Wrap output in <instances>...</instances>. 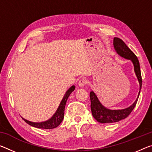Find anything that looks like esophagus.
Masks as SVG:
<instances>
[{"label":"esophagus","instance_id":"esophagus-1","mask_svg":"<svg viewBox=\"0 0 152 152\" xmlns=\"http://www.w3.org/2000/svg\"><path fill=\"white\" fill-rule=\"evenodd\" d=\"M86 83H87V81H86V80L85 78H81L80 80H79V82H78V86H82V87H83V86H85V85L86 84Z\"/></svg>","mask_w":152,"mask_h":152}]
</instances>
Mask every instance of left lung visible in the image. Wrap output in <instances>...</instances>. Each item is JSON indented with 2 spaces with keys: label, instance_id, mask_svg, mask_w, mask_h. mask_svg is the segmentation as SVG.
<instances>
[{
  "label": "left lung",
  "instance_id": "left-lung-1",
  "mask_svg": "<svg viewBox=\"0 0 152 152\" xmlns=\"http://www.w3.org/2000/svg\"><path fill=\"white\" fill-rule=\"evenodd\" d=\"M113 42H114V47L117 54L124 59L131 60L133 64L134 73L139 83V91L135 102L132 103L131 106L121 110H110L103 106L99 100L95 93L91 91V112H92L93 116L100 123H113V122H119L120 120L126 118L135 107L142 86L140 65L136 55L120 38H114Z\"/></svg>",
  "mask_w": 152,
  "mask_h": 152
}]
</instances>
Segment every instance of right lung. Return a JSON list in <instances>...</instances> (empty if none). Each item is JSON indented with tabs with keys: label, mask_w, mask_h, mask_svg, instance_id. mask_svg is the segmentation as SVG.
<instances>
[{
	"label": "right lung",
	"mask_w": 152,
	"mask_h": 152,
	"mask_svg": "<svg viewBox=\"0 0 152 152\" xmlns=\"http://www.w3.org/2000/svg\"><path fill=\"white\" fill-rule=\"evenodd\" d=\"M74 89H75V86L73 85L66 91V93H65L64 97L62 99L61 102L60 103L56 112H55V114L52 115L51 118L48 120L40 122H34L29 121V120L22 118L23 120L26 122V123L30 124V126L36 127V128L43 129H52L56 128V127L58 126L59 125L61 124V122L64 119V110L65 107H66L67 100V99H68L69 95L74 91Z\"/></svg>",
	"instance_id": "add662e5"
}]
</instances>
